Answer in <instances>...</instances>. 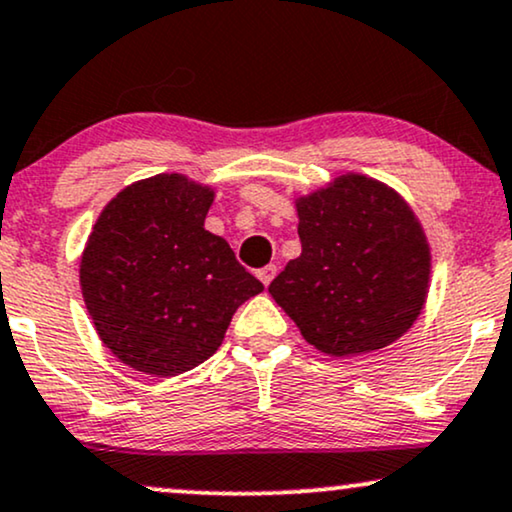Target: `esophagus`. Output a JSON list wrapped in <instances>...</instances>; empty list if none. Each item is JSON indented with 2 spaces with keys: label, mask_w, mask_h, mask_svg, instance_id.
I'll list each match as a JSON object with an SVG mask.
<instances>
[{
  "label": "esophagus",
  "mask_w": 512,
  "mask_h": 512,
  "mask_svg": "<svg viewBox=\"0 0 512 512\" xmlns=\"http://www.w3.org/2000/svg\"><path fill=\"white\" fill-rule=\"evenodd\" d=\"M275 273H277V268L275 266H266V268H261V270H258V280H261L263 282V285H270V282H273V277H275Z\"/></svg>",
  "instance_id": "obj_1"
}]
</instances>
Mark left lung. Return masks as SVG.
<instances>
[{"label":"left lung","mask_w":512,"mask_h":512,"mask_svg":"<svg viewBox=\"0 0 512 512\" xmlns=\"http://www.w3.org/2000/svg\"><path fill=\"white\" fill-rule=\"evenodd\" d=\"M301 254L270 282L308 344L361 356L403 337L430 287V244L394 189L358 173L296 199Z\"/></svg>","instance_id":"left-lung-1"}]
</instances>
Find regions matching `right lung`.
<instances>
[{
  "label": "right lung",
  "instance_id": "obj_1",
  "mask_svg": "<svg viewBox=\"0 0 512 512\" xmlns=\"http://www.w3.org/2000/svg\"><path fill=\"white\" fill-rule=\"evenodd\" d=\"M213 189L154 175L118 192L80 258V287L99 339L118 361L173 377L223 344L232 315L263 285L204 227Z\"/></svg>",
  "mask_w": 512,
  "mask_h": 512
}]
</instances>
